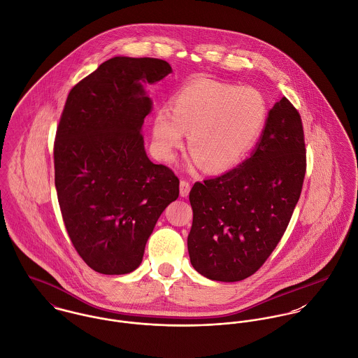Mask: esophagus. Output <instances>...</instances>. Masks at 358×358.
<instances>
[{
	"label": "esophagus",
	"mask_w": 358,
	"mask_h": 358,
	"mask_svg": "<svg viewBox=\"0 0 358 358\" xmlns=\"http://www.w3.org/2000/svg\"><path fill=\"white\" fill-rule=\"evenodd\" d=\"M189 191H191V184L185 180H181V182H180V195L182 198H187L189 195Z\"/></svg>",
	"instance_id": "esophagus-1"
}]
</instances>
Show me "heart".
I'll return each instance as SVG.
<instances>
[{
	"instance_id": "1",
	"label": "heart",
	"mask_w": 358,
	"mask_h": 358,
	"mask_svg": "<svg viewBox=\"0 0 358 358\" xmlns=\"http://www.w3.org/2000/svg\"><path fill=\"white\" fill-rule=\"evenodd\" d=\"M268 116L260 91L215 80H198L180 88L170 110L160 108L152 119L156 153L167 162L188 134L189 163L220 173L241 163L259 140Z\"/></svg>"
}]
</instances>
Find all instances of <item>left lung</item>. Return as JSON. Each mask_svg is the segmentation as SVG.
<instances>
[{"instance_id": "obj_1", "label": "left lung", "mask_w": 358, "mask_h": 358, "mask_svg": "<svg viewBox=\"0 0 358 358\" xmlns=\"http://www.w3.org/2000/svg\"><path fill=\"white\" fill-rule=\"evenodd\" d=\"M304 174L301 117L284 96L270 110L250 157L220 177L194 184L188 235L194 268L221 282L253 275L281 241Z\"/></svg>"}]
</instances>
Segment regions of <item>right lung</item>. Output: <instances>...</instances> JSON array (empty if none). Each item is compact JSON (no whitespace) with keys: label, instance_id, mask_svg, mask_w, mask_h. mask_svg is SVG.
Listing matches in <instances>:
<instances>
[{"label":"right lung","instance_id":"add662e5","mask_svg":"<svg viewBox=\"0 0 358 358\" xmlns=\"http://www.w3.org/2000/svg\"><path fill=\"white\" fill-rule=\"evenodd\" d=\"M171 73L156 58L115 57L68 95L54 143L55 188L74 249L106 275L134 271L180 180L149 160L141 127L152 109L143 84Z\"/></svg>","mask_w":358,"mask_h":358}]
</instances>
